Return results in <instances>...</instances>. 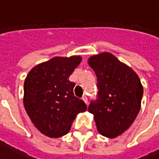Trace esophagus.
Returning a JSON list of instances; mask_svg holds the SVG:
<instances>
[{
	"label": "esophagus",
	"mask_w": 159,
	"mask_h": 159,
	"mask_svg": "<svg viewBox=\"0 0 159 159\" xmlns=\"http://www.w3.org/2000/svg\"><path fill=\"white\" fill-rule=\"evenodd\" d=\"M83 101H84V102H85V103L88 105V97H87L86 95H83Z\"/></svg>",
	"instance_id": "obj_1"
}]
</instances>
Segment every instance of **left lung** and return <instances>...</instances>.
Listing matches in <instances>:
<instances>
[{
	"mask_svg": "<svg viewBox=\"0 0 159 159\" xmlns=\"http://www.w3.org/2000/svg\"><path fill=\"white\" fill-rule=\"evenodd\" d=\"M97 76V99L88 110L93 114L97 129L107 138L126 131L136 118L143 96V87L136 73L110 52L89 59Z\"/></svg>",
	"mask_w": 159,
	"mask_h": 159,
	"instance_id": "left-lung-1",
	"label": "left lung"
}]
</instances>
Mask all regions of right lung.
Listing matches in <instances>:
<instances>
[{
    "instance_id": "obj_1",
    "label": "right lung",
    "mask_w": 159,
    "mask_h": 159,
    "mask_svg": "<svg viewBox=\"0 0 159 159\" xmlns=\"http://www.w3.org/2000/svg\"><path fill=\"white\" fill-rule=\"evenodd\" d=\"M82 61L80 56L54 57L35 66L24 84V106L41 133L58 138L68 133L86 104L74 95L70 76Z\"/></svg>"
}]
</instances>
